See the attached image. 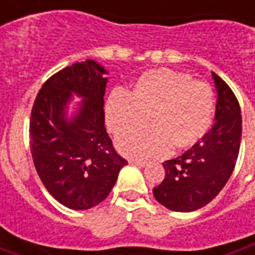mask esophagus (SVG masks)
Instances as JSON below:
<instances>
[{
  "label": "esophagus",
  "mask_w": 255,
  "mask_h": 255,
  "mask_svg": "<svg viewBox=\"0 0 255 255\" xmlns=\"http://www.w3.org/2000/svg\"><path fill=\"white\" fill-rule=\"evenodd\" d=\"M129 163H132V165H136V166H139V168H144L146 162L145 161H141V159H129Z\"/></svg>",
  "instance_id": "34e87169"
}]
</instances>
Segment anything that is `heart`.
<instances>
[{"label":"heart","mask_w":255,"mask_h":255,"mask_svg":"<svg viewBox=\"0 0 255 255\" xmlns=\"http://www.w3.org/2000/svg\"><path fill=\"white\" fill-rule=\"evenodd\" d=\"M215 96L205 82L189 73L156 69L141 75L132 92L111 93L106 119L116 135H124L146 125L151 128L128 134L119 141L124 154L156 158L198 142L212 126Z\"/></svg>","instance_id":"b5f03b06"}]
</instances>
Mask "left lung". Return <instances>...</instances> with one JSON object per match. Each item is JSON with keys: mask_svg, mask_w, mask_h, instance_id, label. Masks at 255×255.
Wrapping results in <instances>:
<instances>
[{"mask_svg": "<svg viewBox=\"0 0 255 255\" xmlns=\"http://www.w3.org/2000/svg\"><path fill=\"white\" fill-rule=\"evenodd\" d=\"M217 90L215 126L190 149L163 162L165 178L152 189L155 199L173 212L206 206L224 188L239 156L242 110L232 89L212 73Z\"/></svg>", "mask_w": 255, "mask_h": 255, "instance_id": "8db88e82", "label": "left lung"}]
</instances>
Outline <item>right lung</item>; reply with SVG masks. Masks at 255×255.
I'll return each instance as SVG.
<instances>
[{
	"label": "right lung",
	"instance_id": "right-lung-1",
	"mask_svg": "<svg viewBox=\"0 0 255 255\" xmlns=\"http://www.w3.org/2000/svg\"><path fill=\"white\" fill-rule=\"evenodd\" d=\"M104 75L107 70L92 59L65 67L43 83L32 107L33 165L49 193L73 210L101 203L127 165L104 127ZM73 94L84 100L67 119Z\"/></svg>",
	"mask_w": 255,
	"mask_h": 255
}]
</instances>
